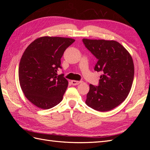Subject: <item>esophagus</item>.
I'll return each instance as SVG.
<instances>
[{
	"mask_svg": "<svg viewBox=\"0 0 150 150\" xmlns=\"http://www.w3.org/2000/svg\"><path fill=\"white\" fill-rule=\"evenodd\" d=\"M71 84L73 85H78L79 84L81 83V81H75V80H73V81H71Z\"/></svg>",
	"mask_w": 150,
	"mask_h": 150,
	"instance_id": "1",
	"label": "esophagus"
}]
</instances>
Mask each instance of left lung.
<instances>
[{"label": "left lung", "instance_id": "1", "mask_svg": "<svg viewBox=\"0 0 150 150\" xmlns=\"http://www.w3.org/2000/svg\"><path fill=\"white\" fill-rule=\"evenodd\" d=\"M86 47L98 59L95 71L102 72L98 86L90 84L86 104L99 111L113 109L125 100L134 78V64L129 53L115 40L82 39Z\"/></svg>", "mask_w": 150, "mask_h": 150}]
</instances>
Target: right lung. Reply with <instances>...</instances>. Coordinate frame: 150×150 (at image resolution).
Returning a JSON list of instances; mask_svg holds the SVG:
<instances>
[{"instance_id": "add662e5", "label": "right lung", "mask_w": 150, "mask_h": 150, "mask_svg": "<svg viewBox=\"0 0 150 150\" xmlns=\"http://www.w3.org/2000/svg\"><path fill=\"white\" fill-rule=\"evenodd\" d=\"M75 42L71 38L42 37L27 47L18 67L19 82L28 100L41 109L59 104L68 88L63 75H57L60 59Z\"/></svg>"}]
</instances>
